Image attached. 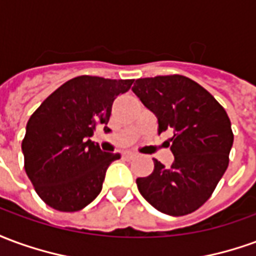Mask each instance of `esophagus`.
<instances>
[{"instance_id":"34e87169","label":"esophagus","mask_w":256,"mask_h":256,"mask_svg":"<svg viewBox=\"0 0 256 256\" xmlns=\"http://www.w3.org/2000/svg\"><path fill=\"white\" fill-rule=\"evenodd\" d=\"M123 156H124V159H128V160H133L137 155H136L134 152H132V150H126V152L123 154Z\"/></svg>"}]
</instances>
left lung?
<instances>
[{
	"mask_svg": "<svg viewBox=\"0 0 256 256\" xmlns=\"http://www.w3.org/2000/svg\"><path fill=\"white\" fill-rule=\"evenodd\" d=\"M132 90L155 114L159 133L174 132L172 164L154 159L152 174L136 181L140 193L163 214H190L208 200L228 168L230 119L207 90L182 75L140 78Z\"/></svg>",
	"mask_w": 256,
	"mask_h": 256,
	"instance_id": "8db88e82",
	"label": "left lung"
}]
</instances>
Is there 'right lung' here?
Segmentation results:
<instances>
[{
  "label": "right lung",
  "mask_w": 256,
  "mask_h": 256,
  "mask_svg": "<svg viewBox=\"0 0 256 256\" xmlns=\"http://www.w3.org/2000/svg\"><path fill=\"white\" fill-rule=\"evenodd\" d=\"M134 79L80 75L63 84L36 108L22 142L24 168L38 196L52 208L72 212L101 192L119 154L100 150L90 137L110 120L112 104Z\"/></svg>",
  "instance_id": "add662e5"
}]
</instances>
